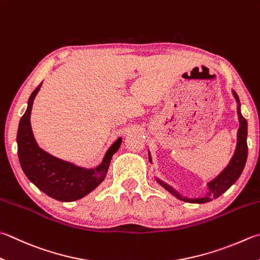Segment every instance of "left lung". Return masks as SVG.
I'll use <instances>...</instances> for the list:
<instances>
[{"instance_id": "left-lung-1", "label": "left lung", "mask_w": 260, "mask_h": 260, "mask_svg": "<svg viewBox=\"0 0 260 260\" xmlns=\"http://www.w3.org/2000/svg\"><path fill=\"white\" fill-rule=\"evenodd\" d=\"M232 94L238 104L237 113H238V119H239V129L237 134L236 150H234V154L232 155L231 159H230L229 164L225 166L217 176H215L213 180H210L209 182H207L208 192L200 198H188V197H184V196H182L180 192H178V191L171 187V185H169L168 183H165L161 180L156 178V181H157L161 187L168 190L171 194L174 196V197L182 200V202L190 203V204H205V203L210 202V200L213 199H216L219 197V196L223 194L230 187H231V185L236 182V181L239 179V176L242 173L244 165H246L247 156H248V146H247L248 123H247V120L244 119L241 114V109H240V107H241V104H240L238 94L234 90H232ZM148 156H149V161H151V156L149 151H148Z\"/></svg>"}]
</instances>
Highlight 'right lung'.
Here are the masks:
<instances>
[{
    "label": "right lung",
    "instance_id": "right-lung-1",
    "mask_svg": "<svg viewBox=\"0 0 260 260\" xmlns=\"http://www.w3.org/2000/svg\"><path fill=\"white\" fill-rule=\"evenodd\" d=\"M42 84L31 92L27 110L19 122L17 134L19 161L29 181L44 193L60 202H75L91 192L104 181L112 156L120 148L122 138H117L106 151L102 163L94 169L81 168L46 153L37 145L30 124L34 100Z\"/></svg>",
    "mask_w": 260,
    "mask_h": 260
}]
</instances>
